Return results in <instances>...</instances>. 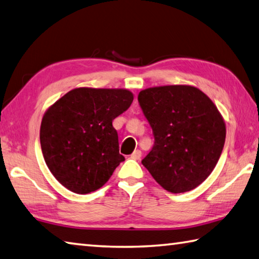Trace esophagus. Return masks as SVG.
<instances>
[{"label":"esophagus","mask_w":259,"mask_h":259,"mask_svg":"<svg viewBox=\"0 0 259 259\" xmlns=\"http://www.w3.org/2000/svg\"><path fill=\"white\" fill-rule=\"evenodd\" d=\"M141 157H142V152H141V150H135L131 155V158L133 160H140Z\"/></svg>","instance_id":"34e87169"}]
</instances>
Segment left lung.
Masks as SVG:
<instances>
[{"label":"left lung","instance_id":"1","mask_svg":"<svg viewBox=\"0 0 259 259\" xmlns=\"http://www.w3.org/2000/svg\"><path fill=\"white\" fill-rule=\"evenodd\" d=\"M139 102L154 135L142 160L161 187L178 194L196 188L215 168L226 141V123L213 101L196 87H153Z\"/></svg>","mask_w":259,"mask_h":259}]
</instances>
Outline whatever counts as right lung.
<instances>
[{
  "mask_svg": "<svg viewBox=\"0 0 259 259\" xmlns=\"http://www.w3.org/2000/svg\"><path fill=\"white\" fill-rule=\"evenodd\" d=\"M133 99L127 89L76 88L46 110L40 125L42 155L65 188L76 194L95 192L125 160L113 120Z\"/></svg>",
  "mask_w": 259,
  "mask_h": 259,
  "instance_id": "1",
  "label": "right lung"
}]
</instances>
